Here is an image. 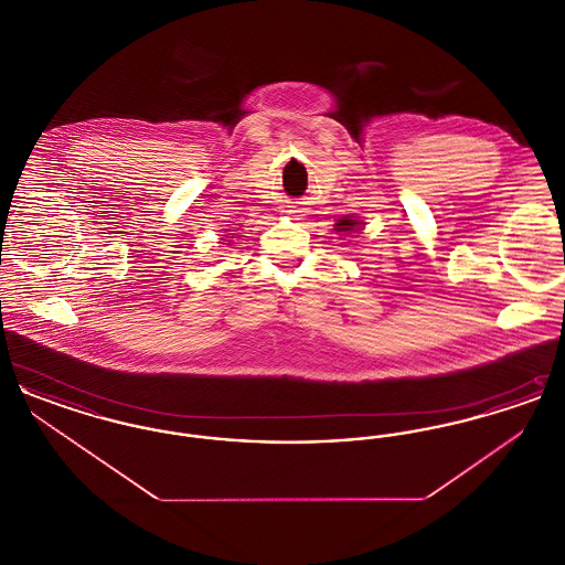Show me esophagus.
I'll list each match as a JSON object with an SVG mask.
<instances>
[{
    "mask_svg": "<svg viewBox=\"0 0 565 565\" xmlns=\"http://www.w3.org/2000/svg\"><path fill=\"white\" fill-rule=\"evenodd\" d=\"M286 214H295V212H292V210H290V212H286Z\"/></svg>",
    "mask_w": 565,
    "mask_h": 565,
    "instance_id": "esophagus-1",
    "label": "esophagus"
}]
</instances>
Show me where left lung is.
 <instances>
[{
  "instance_id": "obj_1",
  "label": "left lung",
  "mask_w": 565,
  "mask_h": 565,
  "mask_svg": "<svg viewBox=\"0 0 565 565\" xmlns=\"http://www.w3.org/2000/svg\"><path fill=\"white\" fill-rule=\"evenodd\" d=\"M362 226H364V222L355 220L353 215H345V217L337 220V224H334V233H337V235H350V233H360V231H362Z\"/></svg>"
}]
</instances>
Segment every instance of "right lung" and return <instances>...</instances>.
I'll list each match as a JSON object with an SVG mask.
<instances>
[{
  "instance_id": "obj_1",
  "label": "right lung",
  "mask_w": 565,
  "mask_h": 565,
  "mask_svg": "<svg viewBox=\"0 0 565 565\" xmlns=\"http://www.w3.org/2000/svg\"><path fill=\"white\" fill-rule=\"evenodd\" d=\"M226 231H228V228H226ZM231 239H233V237H231ZM228 245H231V243H228Z\"/></svg>"
}]
</instances>
